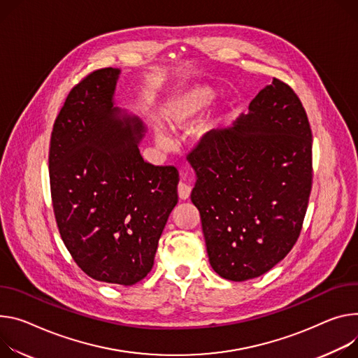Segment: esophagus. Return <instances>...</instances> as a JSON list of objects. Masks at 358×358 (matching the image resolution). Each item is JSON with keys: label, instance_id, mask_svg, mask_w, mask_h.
<instances>
[{"label": "esophagus", "instance_id": "obj_1", "mask_svg": "<svg viewBox=\"0 0 358 358\" xmlns=\"http://www.w3.org/2000/svg\"><path fill=\"white\" fill-rule=\"evenodd\" d=\"M182 174H184V171H181V176ZM189 194H191V185L181 181L178 184V196H180V199L181 200H187L189 197Z\"/></svg>", "mask_w": 358, "mask_h": 358}]
</instances>
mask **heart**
<instances>
[{"mask_svg": "<svg viewBox=\"0 0 358 358\" xmlns=\"http://www.w3.org/2000/svg\"><path fill=\"white\" fill-rule=\"evenodd\" d=\"M214 99V91L208 87H192L184 91L176 101V108L171 115V122L176 127H185L201 111H204ZM159 144H166L167 138L161 133L157 134Z\"/></svg>", "mask_w": 358, "mask_h": 358, "instance_id": "heart-1", "label": "heart"}]
</instances>
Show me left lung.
<instances>
[{
    "mask_svg": "<svg viewBox=\"0 0 358 358\" xmlns=\"http://www.w3.org/2000/svg\"><path fill=\"white\" fill-rule=\"evenodd\" d=\"M248 110L187 155L210 264L231 281L266 274L291 251L313 184V134L297 94L273 78Z\"/></svg>",
    "mask_w": 358,
    "mask_h": 358,
    "instance_id": "8db88e82",
    "label": "left lung"
}]
</instances>
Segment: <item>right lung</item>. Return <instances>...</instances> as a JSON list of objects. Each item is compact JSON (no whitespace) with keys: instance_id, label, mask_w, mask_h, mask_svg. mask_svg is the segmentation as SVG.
Wrapping results in <instances>:
<instances>
[{"instance_id":"1","label":"right lung","mask_w":358,"mask_h":358,"mask_svg":"<svg viewBox=\"0 0 358 358\" xmlns=\"http://www.w3.org/2000/svg\"><path fill=\"white\" fill-rule=\"evenodd\" d=\"M120 70L84 77L55 118L50 185L59 236L91 278L133 285L151 271L177 206L178 171L144 161L138 117L114 107Z\"/></svg>"}]
</instances>
